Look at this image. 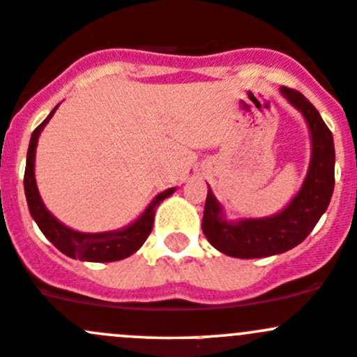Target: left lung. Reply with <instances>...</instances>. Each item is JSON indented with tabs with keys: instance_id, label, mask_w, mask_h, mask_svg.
<instances>
[{
	"instance_id": "obj_1",
	"label": "left lung",
	"mask_w": 357,
	"mask_h": 357,
	"mask_svg": "<svg viewBox=\"0 0 357 357\" xmlns=\"http://www.w3.org/2000/svg\"><path fill=\"white\" fill-rule=\"evenodd\" d=\"M287 100L302 112L311 129L312 157L301 192L280 214L266 219H243L231 225L221 215V205L207 192L202 229L219 252L238 259H257L282 254L297 247L328 207L335 186L333 136L319 112L302 93L282 86Z\"/></svg>"
}]
</instances>
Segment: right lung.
<instances>
[{
  "mask_svg": "<svg viewBox=\"0 0 357 357\" xmlns=\"http://www.w3.org/2000/svg\"><path fill=\"white\" fill-rule=\"evenodd\" d=\"M59 105L52 110V114L34 129L31 136V143H29L27 150V164H25V174H24V188H25V199H27L29 211L34 221L38 222L39 229L43 235L50 240L60 252L68 255L72 259H81V261H91V262H112L121 261V259L129 257L135 254L139 247L145 243L149 235L152 233L153 228V218H155L157 205L162 200L171 197L174 188H169L162 192L160 195L155 197V200L146 207L142 218L131 226L121 231L112 233H79L74 229L67 228L62 222L56 221L48 211H46L45 204H43L41 197H39L38 186H36L34 178V157H36V146H38V138L41 129L45 128L46 122L52 119Z\"/></svg>",
  "mask_w": 357,
  "mask_h": 357,
  "instance_id": "1",
  "label": "right lung"
}]
</instances>
